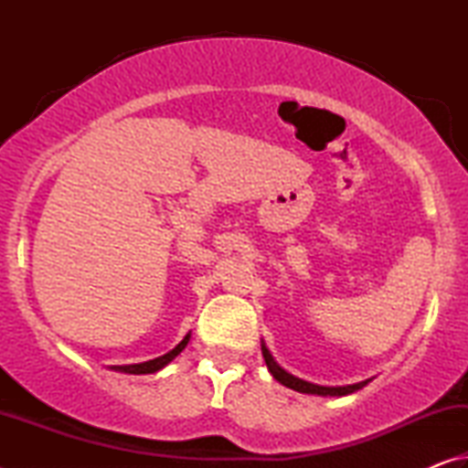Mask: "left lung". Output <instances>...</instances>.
<instances>
[{
	"instance_id": "1",
	"label": "left lung",
	"mask_w": 468,
	"mask_h": 468,
	"mask_svg": "<svg viewBox=\"0 0 468 468\" xmlns=\"http://www.w3.org/2000/svg\"><path fill=\"white\" fill-rule=\"evenodd\" d=\"M262 355H264V361L268 369H271V374L274 376L276 382H281L282 386L291 388V390H297V392H303V394H318V396H346L351 392H357L361 390L363 386H366L369 379H366V382H359V384H353V386H336V388H330V386H318V384H310L305 382V379H299L295 376H291L284 371L279 363H276L272 359L271 351H268L266 345L262 343Z\"/></svg>"
}]
</instances>
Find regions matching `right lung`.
I'll use <instances>...</instances> for the list:
<instances>
[{"mask_svg": "<svg viewBox=\"0 0 468 468\" xmlns=\"http://www.w3.org/2000/svg\"><path fill=\"white\" fill-rule=\"evenodd\" d=\"M189 343V335H186V338L181 340V343L173 348V351H169L167 355H163V357H156V359H150V361H144V363H133V366H113L115 371H123V374H154V371L163 369L167 363H171L173 359L177 357V355L184 351V348L187 346Z\"/></svg>", "mask_w": 468, "mask_h": 468, "instance_id": "right-lung-1", "label": "right lung"}]
</instances>
